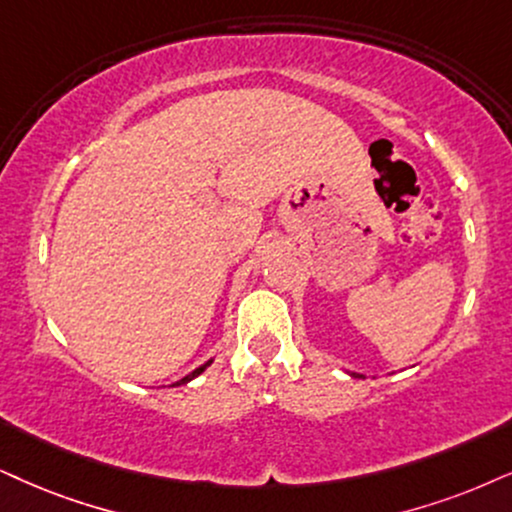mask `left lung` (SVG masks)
Listing matches in <instances>:
<instances>
[{
	"label": "left lung",
	"mask_w": 512,
	"mask_h": 512,
	"mask_svg": "<svg viewBox=\"0 0 512 512\" xmlns=\"http://www.w3.org/2000/svg\"><path fill=\"white\" fill-rule=\"evenodd\" d=\"M349 375H352V378H364V375H361V373H349Z\"/></svg>",
	"instance_id": "left-lung-1"
}]
</instances>
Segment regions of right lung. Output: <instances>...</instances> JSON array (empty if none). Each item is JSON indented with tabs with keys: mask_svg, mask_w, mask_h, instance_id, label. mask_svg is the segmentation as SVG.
<instances>
[{
	"mask_svg": "<svg viewBox=\"0 0 512 512\" xmlns=\"http://www.w3.org/2000/svg\"><path fill=\"white\" fill-rule=\"evenodd\" d=\"M210 364H212V359H210V361H205V364H203V366H198V368H196V371H191L189 375H184V378H181V380H177V383H172V387H179V385H186V383H191V380H193V378H198V375H200V373H203V371H205V368H208Z\"/></svg>",
	"mask_w": 512,
	"mask_h": 512,
	"instance_id": "obj_1",
	"label": "right lung"
}]
</instances>
